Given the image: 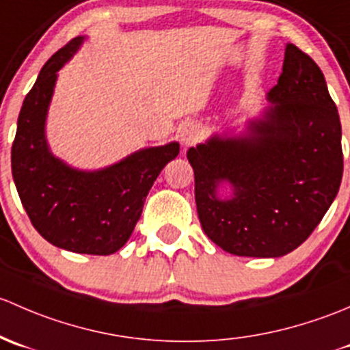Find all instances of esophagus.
<instances>
[{
	"label": "esophagus",
	"mask_w": 350,
	"mask_h": 350,
	"mask_svg": "<svg viewBox=\"0 0 350 350\" xmlns=\"http://www.w3.org/2000/svg\"><path fill=\"white\" fill-rule=\"evenodd\" d=\"M199 135H200V129L199 126H197V122L193 121H185L180 124L178 128V136H180V142L183 143V145H192V143H196L197 139H199Z\"/></svg>",
	"instance_id": "obj_1"
}]
</instances>
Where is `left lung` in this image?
<instances>
[{"label":"left lung","instance_id":"8db88e82","mask_svg":"<svg viewBox=\"0 0 350 350\" xmlns=\"http://www.w3.org/2000/svg\"><path fill=\"white\" fill-rule=\"evenodd\" d=\"M261 118L187 151L204 232L236 256L280 258L319 226L340 187L342 128L320 67L293 43ZM229 183L233 196L217 190Z\"/></svg>","mask_w":350,"mask_h":350}]
</instances>
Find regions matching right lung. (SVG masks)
Returning a JSON list of instances; mask_svg holds the SVG:
<instances>
[{"instance_id":"1","label":"right lung","mask_w":350,"mask_h":350,"mask_svg":"<svg viewBox=\"0 0 350 350\" xmlns=\"http://www.w3.org/2000/svg\"><path fill=\"white\" fill-rule=\"evenodd\" d=\"M84 37L53 53L43 66L18 116L12 172L21 204L43 239L79 254L116 253L131 236L151 185L178 154L176 142L135 151L111 167L85 172L53 157L45 136L57 72Z\"/></svg>"}]
</instances>
